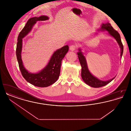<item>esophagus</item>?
Segmentation results:
<instances>
[{"mask_svg": "<svg viewBox=\"0 0 131 131\" xmlns=\"http://www.w3.org/2000/svg\"><path fill=\"white\" fill-rule=\"evenodd\" d=\"M77 47V46L76 44H73V45H72L70 46V50H71V51H74L76 48Z\"/></svg>", "mask_w": 131, "mask_h": 131, "instance_id": "obj_1", "label": "esophagus"}]
</instances>
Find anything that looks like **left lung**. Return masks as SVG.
Returning a JSON list of instances; mask_svg holds the SVG:
<instances>
[{
    "label": "left lung",
    "instance_id": "obj_1",
    "mask_svg": "<svg viewBox=\"0 0 131 131\" xmlns=\"http://www.w3.org/2000/svg\"><path fill=\"white\" fill-rule=\"evenodd\" d=\"M101 26V27L98 30V31H108V34L116 40L121 49L120 56L122 57L123 52V46L122 43L120 36L118 32L113 29L112 26L109 23H107L106 24H103ZM79 51L77 53V54L78 55V58L80 62L81 65V77L83 81L86 84H87V85L95 88L102 87L109 83L115 78L114 77L110 80L106 81H103L99 80L98 78L94 77L91 74V73L89 72L88 70L86 58L85 56H83V53L81 52V49H79Z\"/></svg>",
    "mask_w": 131,
    "mask_h": 131
}]
</instances>
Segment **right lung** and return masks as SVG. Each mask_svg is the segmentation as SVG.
<instances>
[{
  "mask_svg": "<svg viewBox=\"0 0 131 131\" xmlns=\"http://www.w3.org/2000/svg\"><path fill=\"white\" fill-rule=\"evenodd\" d=\"M49 19L47 16H41L39 17H33L29 19L24 28L19 33L18 37L16 56L21 73L26 81L37 87L49 86L58 80L60 73L61 61L69 50L68 45L56 50L52 55L47 66L37 73H29L24 67L21 55L23 38L30 32L33 26L37 21L46 20Z\"/></svg>",
  "mask_w": 131,
  "mask_h": 131,
  "instance_id": "1",
  "label": "right lung"
}]
</instances>
